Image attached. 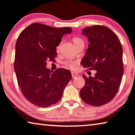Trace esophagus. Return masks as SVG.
<instances>
[{
  "label": "esophagus",
  "instance_id": "obj_1",
  "mask_svg": "<svg viewBox=\"0 0 135 135\" xmlns=\"http://www.w3.org/2000/svg\"><path fill=\"white\" fill-rule=\"evenodd\" d=\"M71 76H72L73 79H74L78 76V74H77V73H74V72H71Z\"/></svg>",
  "mask_w": 135,
  "mask_h": 135
}]
</instances>
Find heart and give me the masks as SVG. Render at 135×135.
I'll list each match as a JSON object with an SVG mask.
<instances>
[{"label":"heart","mask_w":135,"mask_h":135,"mask_svg":"<svg viewBox=\"0 0 135 135\" xmlns=\"http://www.w3.org/2000/svg\"><path fill=\"white\" fill-rule=\"evenodd\" d=\"M73 41L74 45L76 47L78 46H79V44L84 43L83 40L82 39V38L79 37H74L73 39ZM61 42H60V43L57 45L56 47V52L57 53H59L60 52V50H61ZM77 62H78V61H74V60H67V61L63 62L62 64L63 65L65 66V68H68V69H70V70H73L74 69V67H75V65L77 64Z\"/></svg>","instance_id":"1"}]
</instances>
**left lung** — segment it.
<instances>
[{"label": "left lung", "mask_w": 135, "mask_h": 135, "mask_svg": "<svg viewBox=\"0 0 135 135\" xmlns=\"http://www.w3.org/2000/svg\"><path fill=\"white\" fill-rule=\"evenodd\" d=\"M82 34L89 44L81 64L97 73L94 78L83 74L86 84L80 95L88 104L102 106L111 101L119 89L124 71L123 48L118 36L104 26L85 27Z\"/></svg>", "instance_id": "obj_1"}]
</instances>
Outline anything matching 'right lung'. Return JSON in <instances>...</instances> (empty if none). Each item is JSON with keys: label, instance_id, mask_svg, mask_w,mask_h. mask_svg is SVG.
<instances>
[{"label": "right lung", "instance_id": "1", "mask_svg": "<svg viewBox=\"0 0 135 135\" xmlns=\"http://www.w3.org/2000/svg\"><path fill=\"white\" fill-rule=\"evenodd\" d=\"M71 28L49 26L39 23L29 25L21 32L16 44L14 70L23 95L34 105L45 108L58 102L72 78L65 68L52 73L47 61L56 57L57 47L63 35Z\"/></svg>", "mask_w": 135, "mask_h": 135}]
</instances>
